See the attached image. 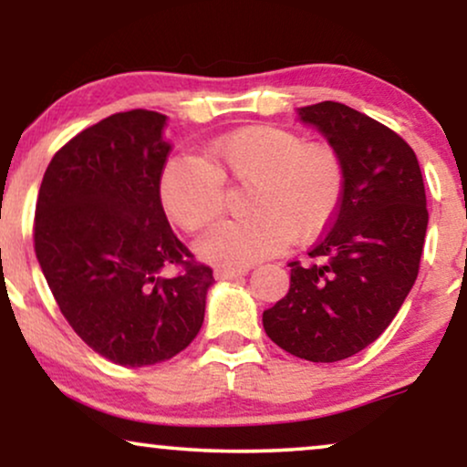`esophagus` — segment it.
Listing matches in <instances>:
<instances>
[{
  "instance_id": "34e87169",
  "label": "esophagus",
  "mask_w": 467,
  "mask_h": 467,
  "mask_svg": "<svg viewBox=\"0 0 467 467\" xmlns=\"http://www.w3.org/2000/svg\"><path fill=\"white\" fill-rule=\"evenodd\" d=\"M214 274H216V278H221V280H232V278H238V276H244V274H248V267H216Z\"/></svg>"
}]
</instances>
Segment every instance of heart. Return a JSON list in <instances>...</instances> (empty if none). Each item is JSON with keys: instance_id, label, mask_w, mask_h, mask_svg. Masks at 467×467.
Segmentation results:
<instances>
[{"instance_id": "heart-1", "label": "heart", "mask_w": 467, "mask_h": 467, "mask_svg": "<svg viewBox=\"0 0 467 467\" xmlns=\"http://www.w3.org/2000/svg\"><path fill=\"white\" fill-rule=\"evenodd\" d=\"M225 182L248 187L242 221H225L197 242L203 259L246 267L291 240H310L334 221L347 171L334 146L304 142L276 125H248L216 138L202 157L163 165L159 197L168 219L200 234L225 210Z\"/></svg>"}]
</instances>
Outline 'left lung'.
<instances>
[{"mask_svg": "<svg viewBox=\"0 0 467 467\" xmlns=\"http://www.w3.org/2000/svg\"><path fill=\"white\" fill-rule=\"evenodd\" d=\"M299 117L340 152L347 184L308 261H289V293L264 312V329L286 353L331 363L372 344L398 315L430 214L417 155L393 130L337 101L299 108Z\"/></svg>", "mask_w": 467, "mask_h": 467, "instance_id": "8db88e82", "label": "left lung"}]
</instances>
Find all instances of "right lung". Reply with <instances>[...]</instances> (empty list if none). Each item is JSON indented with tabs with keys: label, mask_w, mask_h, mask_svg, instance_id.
Segmentation results:
<instances>
[{
	"label": "right lung",
	"mask_w": 467,
	"mask_h": 467,
	"mask_svg": "<svg viewBox=\"0 0 467 467\" xmlns=\"http://www.w3.org/2000/svg\"><path fill=\"white\" fill-rule=\"evenodd\" d=\"M163 114L138 108L87 127L50 159L36 202V254L61 315L125 368L187 348L214 280L163 213ZM168 266L174 277L161 274Z\"/></svg>",
	"instance_id": "add662e5"
}]
</instances>
